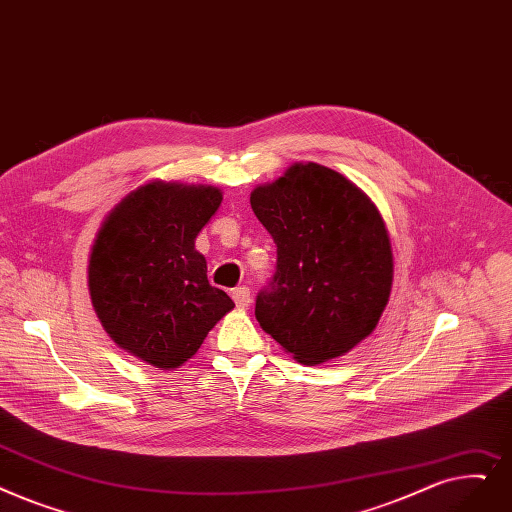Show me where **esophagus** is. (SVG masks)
Instances as JSON below:
<instances>
[{
	"label": "esophagus",
	"mask_w": 512,
	"mask_h": 512,
	"mask_svg": "<svg viewBox=\"0 0 512 512\" xmlns=\"http://www.w3.org/2000/svg\"><path fill=\"white\" fill-rule=\"evenodd\" d=\"M232 299L238 309H247L251 305V291L247 286H238L232 291Z\"/></svg>",
	"instance_id": "obj_1"
}]
</instances>
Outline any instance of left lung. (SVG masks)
I'll return each instance as SVG.
<instances>
[{"label":"left lung","mask_w":512,"mask_h":512,"mask_svg":"<svg viewBox=\"0 0 512 512\" xmlns=\"http://www.w3.org/2000/svg\"><path fill=\"white\" fill-rule=\"evenodd\" d=\"M251 207L278 249L257 322L301 364L345 355L379 324L391 293L393 253L379 209L318 163H295L257 186Z\"/></svg>","instance_id":"left-lung-1"}]
</instances>
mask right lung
Masks as SVG:
<instances>
[{
    "mask_svg": "<svg viewBox=\"0 0 512 512\" xmlns=\"http://www.w3.org/2000/svg\"><path fill=\"white\" fill-rule=\"evenodd\" d=\"M221 190L150 182L106 215L87 265L92 305L108 337L142 362L186 364L234 301L207 280L194 240Z\"/></svg>",
    "mask_w": 512,
    "mask_h": 512,
    "instance_id": "1",
    "label": "right lung"
}]
</instances>
